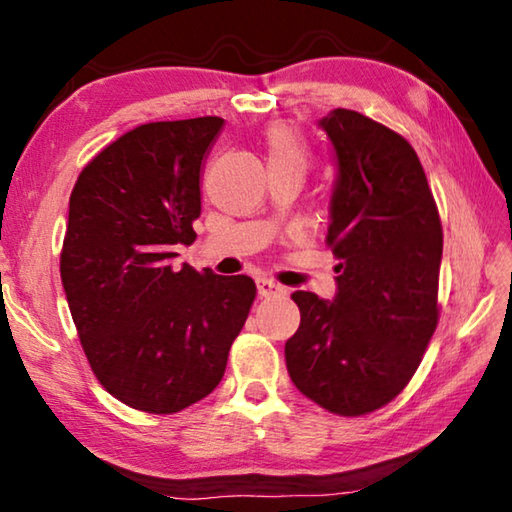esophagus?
<instances>
[{
    "instance_id": "34e87169",
    "label": "esophagus",
    "mask_w": 512,
    "mask_h": 512,
    "mask_svg": "<svg viewBox=\"0 0 512 512\" xmlns=\"http://www.w3.org/2000/svg\"><path fill=\"white\" fill-rule=\"evenodd\" d=\"M257 291L262 298L268 296H282V293H287V289L282 287V284H277L271 277H257Z\"/></svg>"
}]
</instances>
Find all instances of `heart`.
Here are the masks:
<instances>
[{
  "instance_id": "obj_1",
  "label": "heart",
  "mask_w": 512,
  "mask_h": 512,
  "mask_svg": "<svg viewBox=\"0 0 512 512\" xmlns=\"http://www.w3.org/2000/svg\"><path fill=\"white\" fill-rule=\"evenodd\" d=\"M264 149L268 169L291 167L305 171L309 164V144L296 126L277 121L264 131Z\"/></svg>"
}]
</instances>
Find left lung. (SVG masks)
<instances>
[{
	"label": "left lung",
	"mask_w": 512,
	"mask_h": 512,
	"mask_svg": "<svg viewBox=\"0 0 512 512\" xmlns=\"http://www.w3.org/2000/svg\"><path fill=\"white\" fill-rule=\"evenodd\" d=\"M339 160L327 246L334 302L296 291L300 327L284 345L298 391L357 418L400 395L438 327L443 225L418 153L361 112L320 119Z\"/></svg>",
	"instance_id": "8db88e82"
}]
</instances>
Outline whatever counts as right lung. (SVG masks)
Instances as JSON below:
<instances>
[{"label": "right lung", "instance_id": "add662e5", "mask_svg": "<svg viewBox=\"0 0 512 512\" xmlns=\"http://www.w3.org/2000/svg\"><path fill=\"white\" fill-rule=\"evenodd\" d=\"M221 117L151 121L85 164L69 196L60 277L94 377L131 409L171 415L210 395L257 287L173 266L196 239L201 164Z\"/></svg>", "mask_w": 512, "mask_h": 512}]
</instances>
